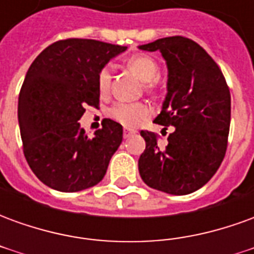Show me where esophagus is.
Here are the masks:
<instances>
[{
    "label": "esophagus",
    "instance_id": "obj_1",
    "mask_svg": "<svg viewBox=\"0 0 254 254\" xmlns=\"http://www.w3.org/2000/svg\"><path fill=\"white\" fill-rule=\"evenodd\" d=\"M136 130H133V129H124V137H130V136H133V134H136Z\"/></svg>",
    "mask_w": 254,
    "mask_h": 254
}]
</instances>
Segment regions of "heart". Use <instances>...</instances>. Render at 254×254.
Listing matches in <instances>:
<instances>
[{"label":"heart","mask_w":254,"mask_h":254,"mask_svg":"<svg viewBox=\"0 0 254 254\" xmlns=\"http://www.w3.org/2000/svg\"><path fill=\"white\" fill-rule=\"evenodd\" d=\"M127 66L140 80L145 83L154 81L159 76V65L154 58L144 54L133 56L127 60ZM111 84V66L105 65L98 73V88L102 94L109 92ZM149 88H152V84H149ZM111 118L117 122L122 124L124 127H133L151 114L149 107L145 103H127V102H117L116 105L109 110Z\"/></svg>","instance_id":"heart-1"}]
</instances>
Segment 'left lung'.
Here are the masks:
<instances>
[{
  "mask_svg": "<svg viewBox=\"0 0 254 254\" xmlns=\"http://www.w3.org/2000/svg\"><path fill=\"white\" fill-rule=\"evenodd\" d=\"M160 52L167 64V95L155 122L174 127L165 148L148 130L138 171L149 188L184 196L204 187L223 160L231 116V96L223 73L198 43L169 36L141 45Z\"/></svg>",
  "mask_w": 254,
  "mask_h": 254,
  "instance_id": "1",
  "label": "left lung"
}]
</instances>
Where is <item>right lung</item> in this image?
<instances>
[{"label":"right lung","instance_id":"1","mask_svg":"<svg viewBox=\"0 0 254 254\" xmlns=\"http://www.w3.org/2000/svg\"><path fill=\"white\" fill-rule=\"evenodd\" d=\"M125 46L94 39L54 42L31 64L19 95L20 134L31 170L60 191L99 184L122 143V127L105 118L89 138L78 120L99 105L98 73Z\"/></svg>","mask_w":254,"mask_h":254}]
</instances>
